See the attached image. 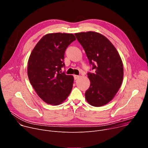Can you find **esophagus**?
Segmentation results:
<instances>
[{
  "label": "esophagus",
  "mask_w": 148,
  "mask_h": 148,
  "mask_svg": "<svg viewBox=\"0 0 148 148\" xmlns=\"http://www.w3.org/2000/svg\"><path fill=\"white\" fill-rule=\"evenodd\" d=\"M74 79H77L78 78H79V75H74Z\"/></svg>",
  "instance_id": "34e87169"
}]
</instances>
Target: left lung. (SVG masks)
I'll return each instance as SVG.
<instances>
[{
    "instance_id": "8db88e82",
    "label": "left lung",
    "mask_w": 148,
    "mask_h": 148,
    "mask_svg": "<svg viewBox=\"0 0 148 148\" xmlns=\"http://www.w3.org/2000/svg\"><path fill=\"white\" fill-rule=\"evenodd\" d=\"M74 34L94 70L93 73H88L90 86L86 92V99L92 106H103L114 98L121 86L123 78L122 59L103 35L91 31Z\"/></svg>"
}]
</instances>
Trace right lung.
<instances>
[{"mask_svg": "<svg viewBox=\"0 0 148 148\" xmlns=\"http://www.w3.org/2000/svg\"><path fill=\"white\" fill-rule=\"evenodd\" d=\"M76 40L71 33H49L42 37L28 60L27 75L38 96L46 103L58 105L70 95L74 77L61 73L67 47Z\"/></svg>", "mask_w": 148, "mask_h": 148, "instance_id": "obj_1", "label": "right lung"}]
</instances>
